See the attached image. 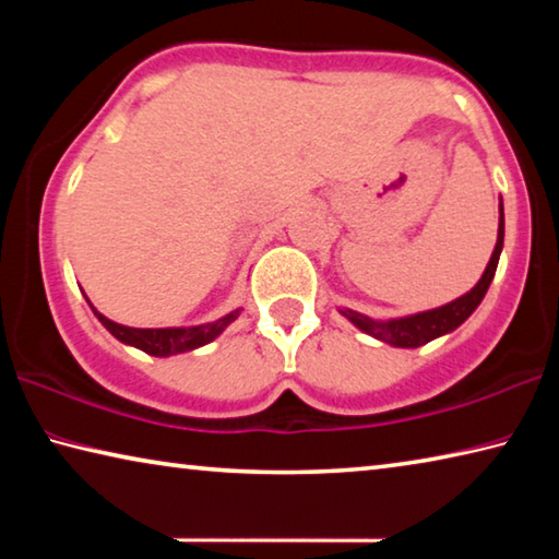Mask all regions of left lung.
<instances>
[{"mask_svg":"<svg viewBox=\"0 0 559 559\" xmlns=\"http://www.w3.org/2000/svg\"><path fill=\"white\" fill-rule=\"evenodd\" d=\"M503 234H506V222H503V204H500L498 241H496L493 257H490L488 266L484 271V276H480V281L466 293V296L451 300V302H447V306L424 310V313H416V316L396 318V320H372V318L355 313V310H347V308L340 310V313H343L355 328L362 330V333L382 340V343H386V345H394V347L427 345L429 340L441 337V335L451 333V330H456L463 320H466L473 310L480 306V300H484L490 281H493V276H496L500 251H503Z\"/></svg>","mask_w":559,"mask_h":559,"instance_id":"obj_1","label":"left lung"}]
</instances>
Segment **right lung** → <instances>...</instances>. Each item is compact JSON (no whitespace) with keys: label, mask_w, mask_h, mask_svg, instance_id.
<instances>
[{"label":"right lung","mask_w":559,"mask_h":559,"mask_svg":"<svg viewBox=\"0 0 559 559\" xmlns=\"http://www.w3.org/2000/svg\"><path fill=\"white\" fill-rule=\"evenodd\" d=\"M93 313H96L100 323L106 325L110 330V335H116L120 343L143 349L147 355L169 357V355L189 353V349H197L206 343H212L216 335L224 333L226 325L234 323L236 316H239V310L214 320V323H204L194 328H128V325L112 323V320H108L106 316H100L96 308H93Z\"/></svg>","instance_id":"obj_1"}]
</instances>
